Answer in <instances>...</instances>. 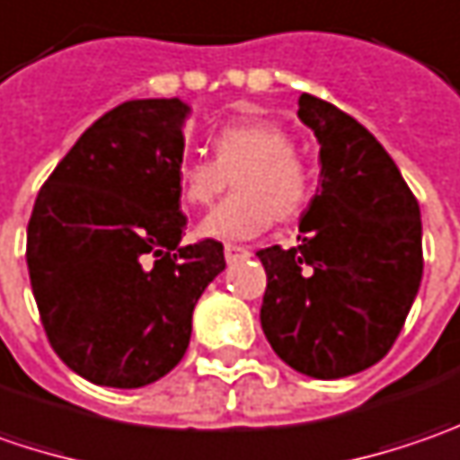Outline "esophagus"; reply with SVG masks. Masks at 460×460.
<instances>
[{"label": "esophagus", "instance_id": "obj_1", "mask_svg": "<svg viewBox=\"0 0 460 460\" xmlns=\"http://www.w3.org/2000/svg\"><path fill=\"white\" fill-rule=\"evenodd\" d=\"M224 257H226V262H239V260H247L250 257V252L244 250V247H234V244H226L224 247Z\"/></svg>", "mask_w": 460, "mask_h": 460}]
</instances>
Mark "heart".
<instances>
[{"instance_id": "heart-1", "label": "heart", "mask_w": 460, "mask_h": 460, "mask_svg": "<svg viewBox=\"0 0 460 460\" xmlns=\"http://www.w3.org/2000/svg\"><path fill=\"white\" fill-rule=\"evenodd\" d=\"M210 154L177 164V192L188 208H206L234 182V195L200 221V234L221 242H244L268 229L272 218L288 221L306 206L311 177L283 126L252 118L218 128Z\"/></svg>"}]
</instances>
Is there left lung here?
Returning <instances> with one entry per match:
<instances>
[{
  "mask_svg": "<svg viewBox=\"0 0 460 460\" xmlns=\"http://www.w3.org/2000/svg\"><path fill=\"white\" fill-rule=\"evenodd\" d=\"M298 118L319 141V190L298 247L257 252L268 272L260 322L275 355L311 378L376 366L396 342L422 280L420 206L386 149L314 94Z\"/></svg>",
  "mask_w": 460,
  "mask_h": 460,
  "instance_id": "left-lung-1",
  "label": "left lung"
}]
</instances>
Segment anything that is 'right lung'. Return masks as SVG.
I'll list each match as a JSON object with an SVG mask.
<instances>
[{"label":"right lung","mask_w":460,"mask_h":460,"mask_svg":"<svg viewBox=\"0 0 460 460\" xmlns=\"http://www.w3.org/2000/svg\"><path fill=\"white\" fill-rule=\"evenodd\" d=\"M190 108L128 100L79 136L28 224V272L53 352L97 386L138 389L190 345L192 309L224 244H180L177 164Z\"/></svg>","instance_id":"1"}]
</instances>
